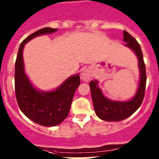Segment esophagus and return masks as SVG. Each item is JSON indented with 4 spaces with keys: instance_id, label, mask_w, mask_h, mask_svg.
I'll return each instance as SVG.
<instances>
[{
    "instance_id": "34e87169",
    "label": "esophagus",
    "mask_w": 159,
    "mask_h": 159,
    "mask_svg": "<svg viewBox=\"0 0 159 159\" xmlns=\"http://www.w3.org/2000/svg\"><path fill=\"white\" fill-rule=\"evenodd\" d=\"M81 78L84 81H85V82H89L90 80L91 79V78H92V75H91L90 70H85L84 71H83L82 74H81Z\"/></svg>"
}]
</instances>
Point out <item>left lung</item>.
Here are the masks:
<instances>
[{"label": "left lung", "instance_id": "1", "mask_svg": "<svg viewBox=\"0 0 159 159\" xmlns=\"http://www.w3.org/2000/svg\"><path fill=\"white\" fill-rule=\"evenodd\" d=\"M123 40L126 42L125 46L132 50L139 59V68L141 73L140 81L135 95L131 100L126 102H117L107 98L98 86V81H91L90 82L89 86L94 111L99 118L106 121H122L129 118L140 107L145 96L146 71L142 49L135 38L127 31H123Z\"/></svg>", "mask_w": 159, "mask_h": 159}]
</instances>
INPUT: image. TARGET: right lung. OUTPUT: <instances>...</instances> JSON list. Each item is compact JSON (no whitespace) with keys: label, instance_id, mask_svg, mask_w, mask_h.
Wrapping results in <instances>:
<instances>
[{"label":"right lung","instance_id":"right-lung-1","mask_svg":"<svg viewBox=\"0 0 159 159\" xmlns=\"http://www.w3.org/2000/svg\"><path fill=\"white\" fill-rule=\"evenodd\" d=\"M57 30V28H44L25 38L19 47L15 61L14 84L19 108L30 120L46 127L57 125L68 117L74 94L81 82L79 75L68 78L54 91H38L32 85L25 72L23 48L35 37Z\"/></svg>","mask_w":159,"mask_h":159}]
</instances>
